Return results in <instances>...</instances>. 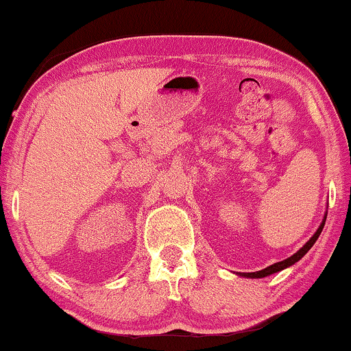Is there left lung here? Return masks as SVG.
Returning <instances> with one entry per match:
<instances>
[{
    "label": "left lung",
    "instance_id": "left-lung-1",
    "mask_svg": "<svg viewBox=\"0 0 351 351\" xmlns=\"http://www.w3.org/2000/svg\"><path fill=\"white\" fill-rule=\"evenodd\" d=\"M324 222L326 220H323V223L319 225V228L316 230V233L313 234V237L310 238V241L305 244L304 247L300 249V251H297L294 256H291L289 258H286V261H282V262H278V263H273V265H270V267H267V268H263V270H261V271H252V273H244L243 276H247V278H265V276H268V275H271V273H276V271H281L282 268H286V267H291V265H294V263L297 262V261H300L302 257L305 256L306 252L310 251L311 249V246H313V244L316 243V239H318V237L321 234V232H323V227H324Z\"/></svg>",
    "mask_w": 351,
    "mask_h": 351
}]
</instances>
